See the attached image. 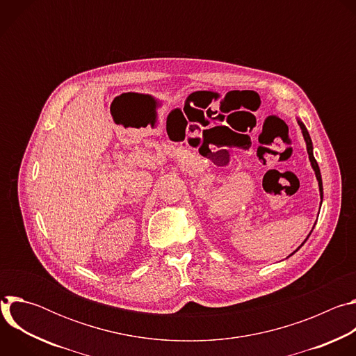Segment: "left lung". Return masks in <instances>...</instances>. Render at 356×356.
<instances>
[{"instance_id":"8db88e82","label":"left lung","mask_w":356,"mask_h":356,"mask_svg":"<svg viewBox=\"0 0 356 356\" xmlns=\"http://www.w3.org/2000/svg\"><path fill=\"white\" fill-rule=\"evenodd\" d=\"M298 125H300V128H301V132H302V136H304V140H306V145H307V152H309V158H310V162H312V166H313V169H314V172H316V177H317V180H318V186H320V194H321V198H323V180H321V173H320V168H318V163H317V161H316V158H314V155H313V142H312V138H310V135H309V131H307V128H306V125H304L301 121H298ZM310 236V235H309ZM307 241V239H306ZM304 241V242H306ZM302 242V243H304ZM302 243L300 245V246H302ZM296 252V250H294ZM293 252V253H294ZM291 253V255H293Z\"/></svg>"}]
</instances>
